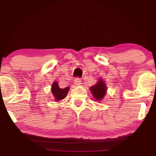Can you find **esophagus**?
Segmentation results:
<instances>
[{
	"mask_svg": "<svg viewBox=\"0 0 156 156\" xmlns=\"http://www.w3.org/2000/svg\"><path fill=\"white\" fill-rule=\"evenodd\" d=\"M74 84L76 85H80L82 84V81H81V79L80 78H76L75 80H74Z\"/></svg>",
	"mask_w": 156,
	"mask_h": 156,
	"instance_id": "obj_1",
	"label": "esophagus"
}]
</instances>
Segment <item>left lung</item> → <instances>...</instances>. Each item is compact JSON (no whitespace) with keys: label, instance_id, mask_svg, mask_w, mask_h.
<instances>
[{"label":"left lung","instance_id":"8db88e82","mask_svg":"<svg viewBox=\"0 0 156 156\" xmlns=\"http://www.w3.org/2000/svg\"><path fill=\"white\" fill-rule=\"evenodd\" d=\"M106 86L104 81L100 78L98 82L93 87H90V91L97 101H101L106 94Z\"/></svg>","mask_w":156,"mask_h":156}]
</instances>
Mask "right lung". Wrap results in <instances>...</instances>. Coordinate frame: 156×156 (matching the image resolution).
Returning <instances> with one entry per match:
<instances>
[{"instance_id": "obj_1", "label": "right lung", "mask_w": 156, "mask_h": 156, "mask_svg": "<svg viewBox=\"0 0 156 156\" xmlns=\"http://www.w3.org/2000/svg\"><path fill=\"white\" fill-rule=\"evenodd\" d=\"M69 89V87L61 89L60 87H59L57 82H53V84L52 85V89H51V91H52V94L54 96L55 101H61V100L65 99V98L67 97Z\"/></svg>"}]
</instances>
